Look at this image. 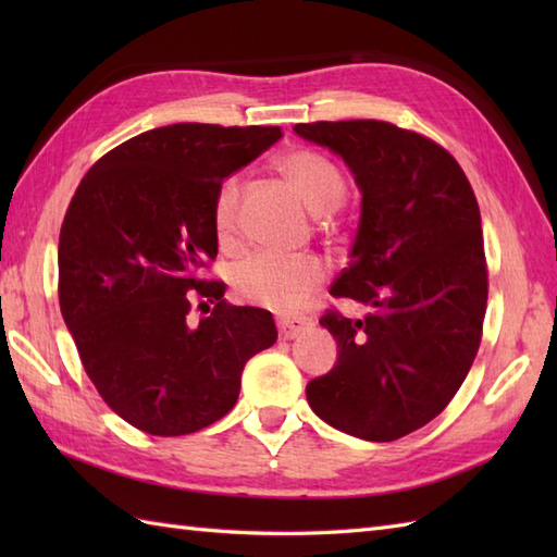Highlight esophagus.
Instances as JSON below:
<instances>
[{"label": "esophagus", "instance_id": "esophagus-1", "mask_svg": "<svg viewBox=\"0 0 557 557\" xmlns=\"http://www.w3.org/2000/svg\"><path fill=\"white\" fill-rule=\"evenodd\" d=\"M309 321H306V318H289V321H280L277 323V330H280V337L282 339H294V337H299V335H304L306 330H309Z\"/></svg>", "mask_w": 557, "mask_h": 557}]
</instances>
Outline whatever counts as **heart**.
<instances>
[{
  "mask_svg": "<svg viewBox=\"0 0 557 557\" xmlns=\"http://www.w3.org/2000/svg\"><path fill=\"white\" fill-rule=\"evenodd\" d=\"M280 172L301 194L304 203L318 215L342 206L347 196L345 174L333 160L309 148L292 150L277 162ZM242 180L236 174L227 176L215 194L212 203V222L222 239H232L239 215ZM325 280V265L315 256H280L253 253L234 268V292L248 304L263 306L277 313H299L313 299L318 287Z\"/></svg>",
  "mask_w": 557,
  "mask_h": 557,
  "instance_id": "obj_1",
  "label": "heart"
}]
</instances>
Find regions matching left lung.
<instances>
[{
    "instance_id": "1",
    "label": "left lung",
    "mask_w": 557,
    "mask_h": 557,
    "mask_svg": "<svg viewBox=\"0 0 557 557\" xmlns=\"http://www.w3.org/2000/svg\"><path fill=\"white\" fill-rule=\"evenodd\" d=\"M294 132L337 152L357 180V239L330 294L371 309L359 321L321 318L339 357L306 399L337 431L397 441L449 405L481 345L488 268L474 188L443 146L389 122Z\"/></svg>"
}]
</instances>
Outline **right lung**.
<instances>
[{
  "label": "right lung",
  "instance_id": "1",
  "mask_svg": "<svg viewBox=\"0 0 557 557\" xmlns=\"http://www.w3.org/2000/svg\"><path fill=\"white\" fill-rule=\"evenodd\" d=\"M280 126L172 124L124 140L83 176L59 232V309L108 407L150 435L222 419L242 371L275 345L272 313L224 301L218 186ZM208 317L190 323L193 304Z\"/></svg>",
  "mask_w": 557,
  "mask_h": 557
}]
</instances>
